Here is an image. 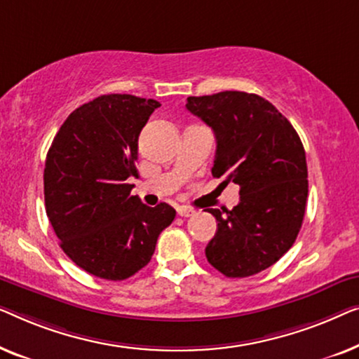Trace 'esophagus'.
I'll return each mask as SVG.
<instances>
[{
  "mask_svg": "<svg viewBox=\"0 0 359 359\" xmlns=\"http://www.w3.org/2000/svg\"><path fill=\"white\" fill-rule=\"evenodd\" d=\"M177 213H179V216H184V218H189V216H194V215H195V210H194V208H189V206H179Z\"/></svg>",
  "mask_w": 359,
  "mask_h": 359,
  "instance_id": "1",
  "label": "esophagus"
}]
</instances>
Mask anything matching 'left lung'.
<instances>
[{
	"instance_id": "8db88e82",
	"label": "left lung",
	"mask_w": 359,
	"mask_h": 359,
	"mask_svg": "<svg viewBox=\"0 0 359 359\" xmlns=\"http://www.w3.org/2000/svg\"><path fill=\"white\" fill-rule=\"evenodd\" d=\"M187 109L215 131L213 177L241 187L231 211L206 208L218 229L206 259L229 278L276 264L299 234L307 200V164L299 135L273 104L224 90L187 99Z\"/></svg>"
}]
</instances>
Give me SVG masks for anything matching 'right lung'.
<instances>
[{
  "instance_id": "add662e5",
  "label": "right lung",
  "mask_w": 359,
  "mask_h": 359,
  "mask_svg": "<svg viewBox=\"0 0 359 359\" xmlns=\"http://www.w3.org/2000/svg\"><path fill=\"white\" fill-rule=\"evenodd\" d=\"M154 99L107 94L73 110L45 161V210L60 247L88 273L127 280L149 264L175 210L146 206L130 191L138 136L159 107Z\"/></svg>"
}]
</instances>
